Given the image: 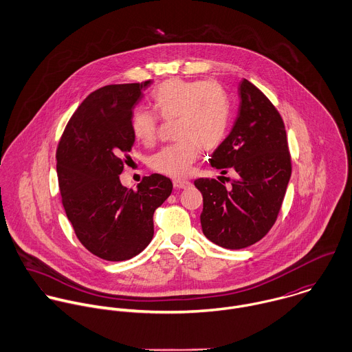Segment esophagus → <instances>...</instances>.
I'll use <instances>...</instances> for the list:
<instances>
[{
    "label": "esophagus",
    "instance_id": "34e87169",
    "mask_svg": "<svg viewBox=\"0 0 352 352\" xmlns=\"http://www.w3.org/2000/svg\"><path fill=\"white\" fill-rule=\"evenodd\" d=\"M191 186V182L188 180H173V187L179 190H186Z\"/></svg>",
    "mask_w": 352,
    "mask_h": 352
}]
</instances>
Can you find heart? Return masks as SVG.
I'll return each mask as SVG.
<instances>
[{
  "label": "heart",
  "instance_id": "obj_1",
  "mask_svg": "<svg viewBox=\"0 0 352 352\" xmlns=\"http://www.w3.org/2000/svg\"><path fill=\"white\" fill-rule=\"evenodd\" d=\"M155 112L165 120L177 119L176 144L162 148L151 157V168L170 177H184L201 151H212L225 140L232 102L228 92L214 81H186L170 78L151 95ZM158 126L157 115L138 108L131 115V130L142 144H151Z\"/></svg>",
  "mask_w": 352,
  "mask_h": 352
}]
</instances>
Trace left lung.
<instances>
[{"label":"left lung","instance_id":"left-lung-1","mask_svg":"<svg viewBox=\"0 0 352 352\" xmlns=\"http://www.w3.org/2000/svg\"><path fill=\"white\" fill-rule=\"evenodd\" d=\"M239 96L233 127L210 158L211 166L222 175L232 169L237 177L230 187L215 179L194 182L203 195V234L226 250L247 248L268 233L292 176L287 135L279 112L245 78L239 84Z\"/></svg>","mask_w":352,"mask_h":352}]
</instances>
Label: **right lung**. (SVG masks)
Wrapping results in <instances>:
<instances>
[{"mask_svg": "<svg viewBox=\"0 0 352 352\" xmlns=\"http://www.w3.org/2000/svg\"><path fill=\"white\" fill-rule=\"evenodd\" d=\"M151 81L107 85L91 94L70 118L56 149L62 204L81 244L108 261L129 260L153 239V214L172 192L170 179L154 173L137 191L119 175L135 137L134 107Z\"/></svg>", "mask_w": 352, "mask_h": 352, "instance_id": "add662e5", "label": "right lung"}]
</instances>
